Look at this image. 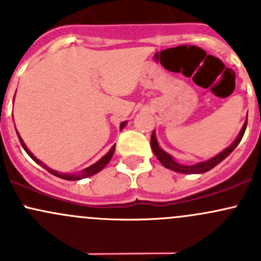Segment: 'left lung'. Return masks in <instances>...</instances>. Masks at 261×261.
<instances>
[{"instance_id": "obj_1", "label": "left lung", "mask_w": 261, "mask_h": 261, "mask_svg": "<svg viewBox=\"0 0 261 261\" xmlns=\"http://www.w3.org/2000/svg\"><path fill=\"white\" fill-rule=\"evenodd\" d=\"M246 125H247V118L246 121H245L240 134H239L238 138L235 139V141H233L230 146L226 147L223 151H221L220 154H217L216 156L211 158L210 160H206V162H202V163H197V164L194 165H183L175 162L174 158H173L172 155L168 154L167 151H164V150L159 146V144H158V140H156V136H155V131L151 135L150 145H151V150L155 154V156H156L158 159H159V162L162 163L165 168H168V169L174 170V172L177 173H183V174H202V173L208 172V170H211L212 168H215L216 165L220 164L225 158H227L228 155L233 151V149L239 145V143H240L241 139H243L245 130H246Z\"/></svg>"}]
</instances>
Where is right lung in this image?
I'll return each mask as SVG.
<instances>
[{"instance_id":"right-lung-1","label":"right lung","mask_w":261,"mask_h":261,"mask_svg":"<svg viewBox=\"0 0 261 261\" xmlns=\"http://www.w3.org/2000/svg\"><path fill=\"white\" fill-rule=\"evenodd\" d=\"M126 123H127V122H126V121H123V122L121 123V125H120V130H122V128L125 127ZM16 133H17V131H16ZM17 136H18V140H20L21 145H22V147H23V150H25V151L28 152L29 156H30L31 159L34 160V162L38 163L39 165H41V167H43L44 169L48 170L49 173H51V174L55 175V177H59V178H62V179H65V180H80V179H83V178L91 177V175H94V174H97V173H98V172H101V170L103 169V168L106 167L107 164H109L110 160H111L112 155H114V152H115V146H116V145L112 146L111 149H110V151L107 152L106 155H103V156H102L101 159L98 160V162L94 163V164H92L91 167H88V168H86V169H83V170H82V172H78V173H60V172H57V170L51 169V168L46 167V165L44 164L43 162H40V160H39L38 158L34 156V154L30 151V150L28 149V146L25 145V143H23V140H22V139H21V136L18 135V133H17Z\"/></svg>"}]
</instances>
